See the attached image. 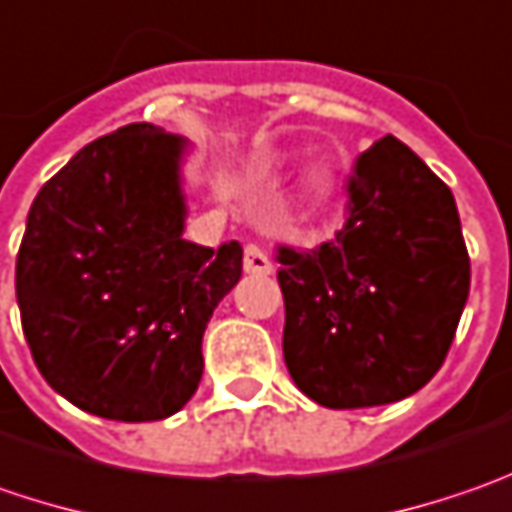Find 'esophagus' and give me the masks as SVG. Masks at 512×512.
I'll return each mask as SVG.
<instances>
[{"instance_id":"1","label":"esophagus","mask_w":512,"mask_h":512,"mask_svg":"<svg viewBox=\"0 0 512 512\" xmlns=\"http://www.w3.org/2000/svg\"><path fill=\"white\" fill-rule=\"evenodd\" d=\"M243 269L249 272V275H272V260H269V255L260 249V246H255V243H249L246 249H243Z\"/></svg>"}]
</instances>
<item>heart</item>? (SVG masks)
<instances>
[{
    "label": "heart",
    "instance_id": "b5f03b06",
    "mask_svg": "<svg viewBox=\"0 0 512 512\" xmlns=\"http://www.w3.org/2000/svg\"><path fill=\"white\" fill-rule=\"evenodd\" d=\"M335 194H338V171L329 163L312 160L300 168L295 200L306 217H321L323 212H329V206L335 203Z\"/></svg>",
    "mask_w": 512,
    "mask_h": 512
}]
</instances>
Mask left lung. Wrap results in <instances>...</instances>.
<instances>
[{"label": "left lung", "instance_id": "8db88e82", "mask_svg": "<svg viewBox=\"0 0 512 512\" xmlns=\"http://www.w3.org/2000/svg\"><path fill=\"white\" fill-rule=\"evenodd\" d=\"M346 223L312 252L278 249L283 358L329 410L401 401L441 369L470 295L456 197L387 134L346 183Z\"/></svg>", "mask_w": 512, "mask_h": 512}]
</instances>
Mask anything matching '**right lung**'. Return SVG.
<instances>
[{"instance_id":"right-lung-1","label":"right lung","mask_w":512,"mask_h":512,"mask_svg":"<svg viewBox=\"0 0 512 512\" xmlns=\"http://www.w3.org/2000/svg\"><path fill=\"white\" fill-rule=\"evenodd\" d=\"M189 143L131 123L77 151L39 189L16 255L36 367L74 407L160 421L203 378L206 323L240 280L243 246L183 237Z\"/></svg>"}]
</instances>
